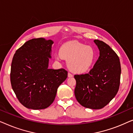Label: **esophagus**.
I'll return each instance as SVG.
<instances>
[{
  "label": "esophagus",
  "mask_w": 133,
  "mask_h": 133,
  "mask_svg": "<svg viewBox=\"0 0 133 133\" xmlns=\"http://www.w3.org/2000/svg\"><path fill=\"white\" fill-rule=\"evenodd\" d=\"M72 77V75L71 73H70V72H69V73H68V77Z\"/></svg>",
  "instance_id": "34e87169"
}]
</instances>
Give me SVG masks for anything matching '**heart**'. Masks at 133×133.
Instances as JSON below:
<instances>
[{
    "mask_svg": "<svg viewBox=\"0 0 133 133\" xmlns=\"http://www.w3.org/2000/svg\"><path fill=\"white\" fill-rule=\"evenodd\" d=\"M96 58L94 48L79 42H70L63 45L60 54L56 56L57 61L65 59L67 66L74 74H81L88 72L93 66Z\"/></svg>",
    "mask_w": 133,
    "mask_h": 133,
    "instance_id": "obj_1",
    "label": "heart"
}]
</instances>
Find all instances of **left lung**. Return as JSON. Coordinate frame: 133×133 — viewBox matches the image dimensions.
Here are the masks:
<instances>
[{
  "label": "left lung",
  "instance_id": "8db88e82",
  "mask_svg": "<svg viewBox=\"0 0 133 133\" xmlns=\"http://www.w3.org/2000/svg\"><path fill=\"white\" fill-rule=\"evenodd\" d=\"M99 50V59L88 74L75 75V97L87 108L98 110L106 106L117 94L121 68L119 58L111 47L94 40Z\"/></svg>",
  "mask_w": 133,
  "mask_h": 133
}]
</instances>
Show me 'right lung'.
I'll use <instances>...</instances> for the list:
<instances>
[{
    "instance_id": "obj_1",
    "label": "right lung",
    "mask_w": 133,
    "mask_h": 133,
    "mask_svg": "<svg viewBox=\"0 0 133 133\" xmlns=\"http://www.w3.org/2000/svg\"><path fill=\"white\" fill-rule=\"evenodd\" d=\"M54 42L44 38L27 41L16 51L11 67L12 90L27 108H46L55 99L58 87L67 78L64 69H49Z\"/></svg>"
}]
</instances>
